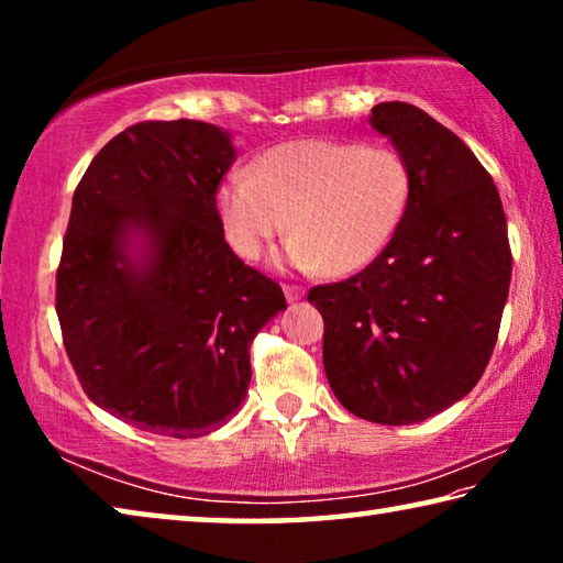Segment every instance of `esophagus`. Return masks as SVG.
Here are the masks:
<instances>
[{
	"label": "esophagus",
	"instance_id": "1",
	"mask_svg": "<svg viewBox=\"0 0 563 563\" xmlns=\"http://www.w3.org/2000/svg\"><path fill=\"white\" fill-rule=\"evenodd\" d=\"M283 292H285V298H288V302H298L305 295L300 285H283Z\"/></svg>",
	"mask_w": 563,
	"mask_h": 563
}]
</instances>
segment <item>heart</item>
I'll return each mask as SVG.
<instances>
[{"label":"heart","instance_id":"heart-1","mask_svg":"<svg viewBox=\"0 0 563 563\" xmlns=\"http://www.w3.org/2000/svg\"><path fill=\"white\" fill-rule=\"evenodd\" d=\"M412 174L389 146L298 139L273 146L216 194L228 245L253 261L275 235L298 231L285 255L300 271L352 273L385 251L407 213Z\"/></svg>","mask_w":563,"mask_h":563}]
</instances>
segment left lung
<instances>
[{"label":"left lung","mask_w":563,"mask_h":563,"mask_svg":"<svg viewBox=\"0 0 563 563\" xmlns=\"http://www.w3.org/2000/svg\"><path fill=\"white\" fill-rule=\"evenodd\" d=\"M369 126L407 161V213L365 271L308 300L325 320L322 365L340 405L415 424L470 395L487 367L511 280L507 218L492 176L430 113L385 101Z\"/></svg>","instance_id":"1"}]
</instances>
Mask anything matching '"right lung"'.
Here are the masks:
<instances>
[{"mask_svg": "<svg viewBox=\"0 0 563 563\" xmlns=\"http://www.w3.org/2000/svg\"><path fill=\"white\" fill-rule=\"evenodd\" d=\"M231 133L144 121L103 146L74 190L56 316L84 393L151 434L194 440L235 415L251 342L288 308L225 243L216 190Z\"/></svg>", "mask_w": 563, "mask_h": 563, "instance_id": "add662e5", "label": "right lung"}]
</instances>
